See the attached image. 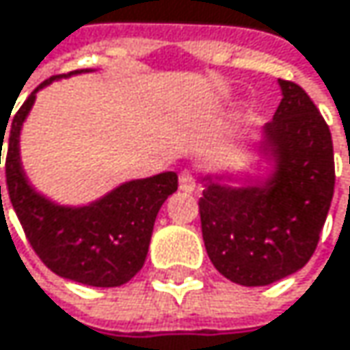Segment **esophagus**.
Returning <instances> with one entry per match:
<instances>
[{"label":"esophagus","mask_w":350,"mask_h":350,"mask_svg":"<svg viewBox=\"0 0 350 350\" xmlns=\"http://www.w3.org/2000/svg\"><path fill=\"white\" fill-rule=\"evenodd\" d=\"M178 186H180V190H184V192H192V190L196 188V178L192 176L190 170H182L180 176H178Z\"/></svg>","instance_id":"obj_1"}]
</instances>
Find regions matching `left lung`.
Masks as SVG:
<instances>
[{
  "label": "left lung",
  "instance_id": "obj_1",
  "mask_svg": "<svg viewBox=\"0 0 350 350\" xmlns=\"http://www.w3.org/2000/svg\"><path fill=\"white\" fill-rule=\"evenodd\" d=\"M282 103L263 125L261 152L275 170L263 184L229 186L204 176L200 227L213 265L241 286H269L312 257L334 192L326 121L306 91L282 81Z\"/></svg>",
  "mask_w": 350,
  "mask_h": 350
}]
</instances>
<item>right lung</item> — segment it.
<instances>
[{
	"label": "right lung",
	"instance_id": "add662e5",
	"mask_svg": "<svg viewBox=\"0 0 350 350\" xmlns=\"http://www.w3.org/2000/svg\"><path fill=\"white\" fill-rule=\"evenodd\" d=\"M79 72L89 70H75L62 77ZM56 79L60 77L44 81L12 119L5 156L8 194L28 241L48 269L79 284L115 288L142 269L158 211L176 192L178 176L162 172L125 182L87 206H60L38 194L22 168L20 131L34 105L36 93ZM5 127L8 123L0 125V146H3Z\"/></svg>",
	"mask_w": 350,
	"mask_h": 350
}]
</instances>
